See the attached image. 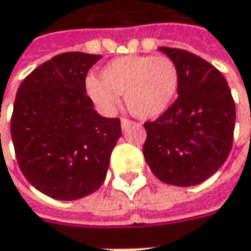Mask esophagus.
Wrapping results in <instances>:
<instances>
[{
    "mask_svg": "<svg viewBox=\"0 0 251 251\" xmlns=\"http://www.w3.org/2000/svg\"><path fill=\"white\" fill-rule=\"evenodd\" d=\"M131 123H132V121L128 120V119H121V128H123V130H126V128L130 126Z\"/></svg>",
    "mask_w": 251,
    "mask_h": 251,
    "instance_id": "34e87169",
    "label": "esophagus"
}]
</instances>
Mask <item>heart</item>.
<instances>
[{
    "mask_svg": "<svg viewBox=\"0 0 251 251\" xmlns=\"http://www.w3.org/2000/svg\"><path fill=\"white\" fill-rule=\"evenodd\" d=\"M180 85L176 64L163 55H124L111 60L100 76H89L85 91L96 109L113 114L124 95L127 109L142 120L156 119L173 103Z\"/></svg>",
    "mask_w": 251,
    "mask_h": 251,
    "instance_id": "obj_1",
    "label": "heart"
}]
</instances>
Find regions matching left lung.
Wrapping results in <instances>:
<instances>
[{
    "label": "left lung",
    "instance_id": "8db88e82",
    "mask_svg": "<svg viewBox=\"0 0 251 251\" xmlns=\"http://www.w3.org/2000/svg\"><path fill=\"white\" fill-rule=\"evenodd\" d=\"M177 65L178 98L144 124V156L160 181L188 187L211 177L227 159L236 107L226 79L196 54L159 47Z\"/></svg>",
    "mask_w": 251,
    "mask_h": 251
}]
</instances>
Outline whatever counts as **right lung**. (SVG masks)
Listing matches in <instances>:
<instances>
[{"label":"right lung","mask_w":251,"mask_h":251,"mask_svg":"<svg viewBox=\"0 0 251 251\" xmlns=\"http://www.w3.org/2000/svg\"><path fill=\"white\" fill-rule=\"evenodd\" d=\"M96 54L63 53L29 74L16 92L11 117L15 155L26 180L55 200H78L100 187L120 119L93 109L85 91Z\"/></svg>","instance_id":"right-lung-1"}]
</instances>
